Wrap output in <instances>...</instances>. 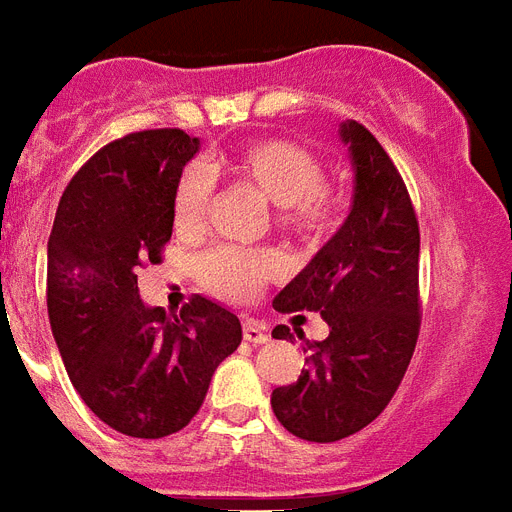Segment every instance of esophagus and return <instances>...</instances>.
<instances>
[{"label":"esophagus","instance_id":"34e87169","mask_svg":"<svg viewBox=\"0 0 512 512\" xmlns=\"http://www.w3.org/2000/svg\"><path fill=\"white\" fill-rule=\"evenodd\" d=\"M243 337H246L248 342H253V345H261V342L269 340L264 324L251 322V319H246V322H243Z\"/></svg>","mask_w":512,"mask_h":512}]
</instances>
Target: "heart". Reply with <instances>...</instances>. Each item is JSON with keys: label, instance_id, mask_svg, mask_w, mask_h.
Listing matches in <instances>:
<instances>
[{"label": "heart", "instance_id": "obj_1", "mask_svg": "<svg viewBox=\"0 0 512 512\" xmlns=\"http://www.w3.org/2000/svg\"><path fill=\"white\" fill-rule=\"evenodd\" d=\"M235 177L253 185L261 196L280 206V227L303 238L324 235L337 219L335 190L322 183V164L301 143L285 138L253 141L230 156L209 164V170L188 167L175 190L177 230L193 232L201 227L211 196V177ZM201 280L219 295L248 301L264 282L282 272V261L272 251H251L238 246H217L198 261Z\"/></svg>", "mask_w": 512, "mask_h": 512}]
</instances>
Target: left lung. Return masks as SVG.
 I'll list each match as a JSON object with an SVG mask.
<instances>
[{
  "mask_svg": "<svg viewBox=\"0 0 512 512\" xmlns=\"http://www.w3.org/2000/svg\"><path fill=\"white\" fill-rule=\"evenodd\" d=\"M340 138L353 164L348 219L274 298L282 314L319 311L329 327L324 340H306L301 377L272 392L277 421L308 442L350 437L387 408L421 327V238L408 188L361 122H342ZM295 335L303 340V329ZM272 337L293 332L277 324Z\"/></svg>",
  "mask_w": 512,
  "mask_h": 512,
  "instance_id": "left-lung-1",
  "label": "left lung"
}]
</instances>
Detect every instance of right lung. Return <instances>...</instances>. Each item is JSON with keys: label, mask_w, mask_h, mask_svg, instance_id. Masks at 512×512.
<instances>
[{"label": "right lung", "mask_w": 512, "mask_h": 512, "mask_svg": "<svg viewBox=\"0 0 512 512\" xmlns=\"http://www.w3.org/2000/svg\"><path fill=\"white\" fill-rule=\"evenodd\" d=\"M198 138L177 128L107 143L59 198L46 259L49 324L67 377L114 432L159 439L196 416L211 374L243 340L238 316L196 295L149 308L138 272L162 261L175 190Z\"/></svg>", "instance_id": "obj_1"}]
</instances>
